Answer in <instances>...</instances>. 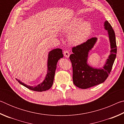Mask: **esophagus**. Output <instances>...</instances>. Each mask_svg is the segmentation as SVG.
Here are the masks:
<instances>
[{"mask_svg": "<svg viewBox=\"0 0 124 124\" xmlns=\"http://www.w3.org/2000/svg\"><path fill=\"white\" fill-rule=\"evenodd\" d=\"M63 54L64 56V57L68 58L70 57V52H68V51H67V50H65L63 52Z\"/></svg>", "mask_w": 124, "mask_h": 124, "instance_id": "1", "label": "esophagus"}]
</instances>
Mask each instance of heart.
Here are the masks:
<instances>
[{
	"label": "heart",
	"mask_w": 124,
	"mask_h": 124,
	"mask_svg": "<svg viewBox=\"0 0 124 124\" xmlns=\"http://www.w3.org/2000/svg\"><path fill=\"white\" fill-rule=\"evenodd\" d=\"M83 18L76 17L62 27L61 32L70 34L69 41L72 45H79L86 40L92 29V24L89 21H83Z\"/></svg>",
	"instance_id": "b5f03b06"
}]
</instances>
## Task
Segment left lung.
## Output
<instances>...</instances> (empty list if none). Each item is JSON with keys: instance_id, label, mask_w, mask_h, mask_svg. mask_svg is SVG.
<instances>
[{"instance_id": "left-lung-1", "label": "left lung", "mask_w": 124, "mask_h": 124, "mask_svg": "<svg viewBox=\"0 0 124 124\" xmlns=\"http://www.w3.org/2000/svg\"><path fill=\"white\" fill-rule=\"evenodd\" d=\"M104 28L108 32L111 50L103 67L94 68L87 63L89 53L97 42V38H92L72 49L73 54L70 59L73 67V81L74 84L80 89H86L103 83L112 70L117 51L115 35L107 21L104 23Z\"/></svg>"}]
</instances>
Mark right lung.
Instances as JSON below:
<instances>
[{
	"instance_id": "add662e5",
	"label": "right lung",
	"mask_w": 124,
	"mask_h": 124,
	"mask_svg": "<svg viewBox=\"0 0 124 124\" xmlns=\"http://www.w3.org/2000/svg\"><path fill=\"white\" fill-rule=\"evenodd\" d=\"M63 57V54H62V50L60 49H54L49 52V54H48L47 58V74H46L45 79L43 82L38 85L33 86L27 85L26 84L21 82L20 80L17 79L16 80L20 84L28 88L29 90L38 92L46 91L52 87L54 83L57 63L58 60L60 58H62Z\"/></svg>"
}]
</instances>
